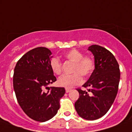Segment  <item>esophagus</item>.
Masks as SVG:
<instances>
[{"label":"esophagus","mask_w":132,"mask_h":132,"mask_svg":"<svg viewBox=\"0 0 132 132\" xmlns=\"http://www.w3.org/2000/svg\"><path fill=\"white\" fill-rule=\"evenodd\" d=\"M70 91H71V89H69V88H66V89H65V92H67V93L69 92Z\"/></svg>","instance_id":"1"}]
</instances>
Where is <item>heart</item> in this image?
I'll return each instance as SVG.
<instances>
[{
	"mask_svg": "<svg viewBox=\"0 0 132 132\" xmlns=\"http://www.w3.org/2000/svg\"><path fill=\"white\" fill-rule=\"evenodd\" d=\"M63 56L67 61L73 63L71 75H63L59 78L57 82L60 87L71 88L82 82V77H88L95 68V61L90 56H84L80 50L72 49L67 51ZM50 67L52 72L59 75L62 72V63L57 58H52L50 61Z\"/></svg>",
	"mask_w": 132,
	"mask_h": 132,
	"instance_id": "b5f03b06",
	"label": "heart"
}]
</instances>
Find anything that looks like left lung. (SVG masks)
Masks as SVG:
<instances>
[{"mask_svg":"<svg viewBox=\"0 0 132 132\" xmlns=\"http://www.w3.org/2000/svg\"><path fill=\"white\" fill-rule=\"evenodd\" d=\"M94 56L95 69L82 87L87 91L77 89L80 96L75 103V109L81 118L96 120L104 116L114 103L120 81V69L116 58L101 46L89 47Z\"/></svg>","mask_w":132,"mask_h":132,"instance_id":"1","label":"left lung"}]
</instances>
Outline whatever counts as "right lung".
Segmentation results:
<instances>
[{"label":"right lung","mask_w":132,"mask_h":132,"mask_svg":"<svg viewBox=\"0 0 132 132\" xmlns=\"http://www.w3.org/2000/svg\"><path fill=\"white\" fill-rule=\"evenodd\" d=\"M52 52L34 48L20 58L14 68V89L20 108L29 118L45 122L57 114L64 87H48L56 80L50 67Z\"/></svg>","instance_id":"right-lung-1"}]
</instances>
